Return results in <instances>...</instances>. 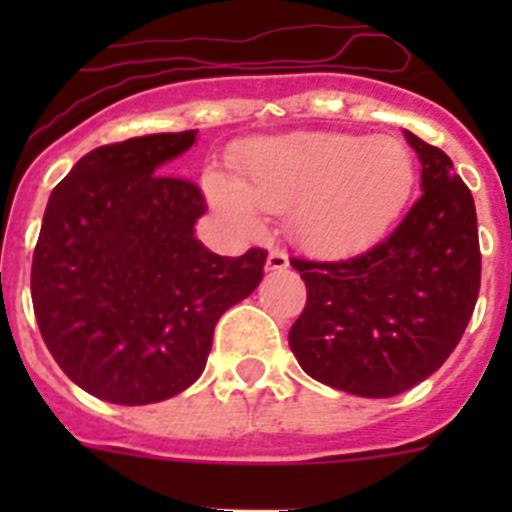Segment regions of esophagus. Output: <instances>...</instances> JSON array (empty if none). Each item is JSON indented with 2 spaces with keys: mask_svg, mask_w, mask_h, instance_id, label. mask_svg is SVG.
<instances>
[{
  "mask_svg": "<svg viewBox=\"0 0 512 512\" xmlns=\"http://www.w3.org/2000/svg\"><path fill=\"white\" fill-rule=\"evenodd\" d=\"M287 266H289L287 253L279 251V248L269 251V256H266V271H284Z\"/></svg>",
  "mask_w": 512,
  "mask_h": 512,
  "instance_id": "1",
  "label": "esophagus"
}]
</instances>
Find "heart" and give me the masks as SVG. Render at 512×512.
Masks as SVG:
<instances>
[{
	"label": "heart",
	"mask_w": 512,
	"mask_h": 512,
	"mask_svg": "<svg viewBox=\"0 0 512 512\" xmlns=\"http://www.w3.org/2000/svg\"><path fill=\"white\" fill-rule=\"evenodd\" d=\"M233 166L235 182L205 179L212 205L246 233L261 230V212L289 215L297 243L318 256L374 246L418 184L413 151L395 135H279L243 148Z\"/></svg>",
	"instance_id": "1"
}]
</instances>
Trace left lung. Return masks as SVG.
<instances>
[{"mask_svg": "<svg viewBox=\"0 0 512 512\" xmlns=\"http://www.w3.org/2000/svg\"><path fill=\"white\" fill-rule=\"evenodd\" d=\"M420 200L382 243L346 261L292 259L307 305L289 348L312 379L395 397L431 377L464 336L479 295L477 212L451 158L405 130Z\"/></svg>", "mask_w": 512, "mask_h": 512, "instance_id": "left-lung-1", "label": "left lung"}]
</instances>
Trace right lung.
I'll use <instances>...</instances> for the list:
<instances>
[{
    "instance_id": "right-lung-1",
    "label": "right lung",
    "mask_w": 512,
    "mask_h": 512,
    "mask_svg": "<svg viewBox=\"0 0 512 512\" xmlns=\"http://www.w3.org/2000/svg\"><path fill=\"white\" fill-rule=\"evenodd\" d=\"M194 143L197 130H184L94 148L45 207L35 320L66 377L104 402L151 405L187 390L220 315L264 279V248L230 259L197 241L205 197L166 176Z\"/></svg>"
}]
</instances>
